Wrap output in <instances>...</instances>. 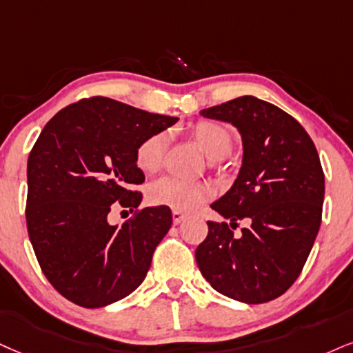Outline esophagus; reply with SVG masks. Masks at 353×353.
I'll return each mask as SVG.
<instances>
[{
  "mask_svg": "<svg viewBox=\"0 0 353 353\" xmlns=\"http://www.w3.org/2000/svg\"><path fill=\"white\" fill-rule=\"evenodd\" d=\"M172 216H173V224H180L181 221H183L186 217V214H183L181 211H173Z\"/></svg>",
  "mask_w": 353,
  "mask_h": 353,
  "instance_id": "obj_1",
  "label": "esophagus"
}]
</instances>
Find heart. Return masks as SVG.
<instances>
[{
  "label": "heart",
  "instance_id": "obj_1",
  "mask_svg": "<svg viewBox=\"0 0 353 353\" xmlns=\"http://www.w3.org/2000/svg\"><path fill=\"white\" fill-rule=\"evenodd\" d=\"M191 137L208 159L216 162L232 152L234 137L224 125L201 121L191 129ZM168 134L157 132L143 139L136 150V163L143 173H155L162 167L167 150ZM212 190L203 181H186L176 176H163L149 188V199L157 206H168L175 211H193L210 199Z\"/></svg>",
  "mask_w": 353,
  "mask_h": 353
}]
</instances>
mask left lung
Listing matches in <instances>:
<instances>
[{"label":"left lung","mask_w":353,"mask_h":353,"mask_svg":"<svg viewBox=\"0 0 353 353\" xmlns=\"http://www.w3.org/2000/svg\"><path fill=\"white\" fill-rule=\"evenodd\" d=\"M232 124L242 139V165L229 191L211 204L228 223L208 221L196 249L201 275L224 296L260 304L296 281L319 232L324 172L314 142L301 124L255 97L199 111ZM237 219H249L233 234Z\"/></svg>","instance_id":"obj_1"}]
</instances>
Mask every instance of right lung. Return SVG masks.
I'll list each match as a JSON object with an SVG mask.
<instances>
[{
    "instance_id": "1",
    "label": "right lung",
    "mask_w": 353,
    "mask_h": 353,
    "mask_svg": "<svg viewBox=\"0 0 353 353\" xmlns=\"http://www.w3.org/2000/svg\"><path fill=\"white\" fill-rule=\"evenodd\" d=\"M176 121L94 97L63 108L42 129L28 160L26 221L43 275L63 298L103 307L143 281L172 211L145 208L123 225L108 214L116 201L139 208V143Z\"/></svg>"
}]
</instances>
